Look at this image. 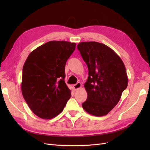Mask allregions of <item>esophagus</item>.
I'll use <instances>...</instances> for the list:
<instances>
[{
	"label": "esophagus",
	"instance_id": "esophagus-1",
	"mask_svg": "<svg viewBox=\"0 0 150 150\" xmlns=\"http://www.w3.org/2000/svg\"><path fill=\"white\" fill-rule=\"evenodd\" d=\"M81 86H82V85H81V84L80 83H77L76 84H74L73 86V87H74V89L75 90H77V89H79L81 87Z\"/></svg>",
	"mask_w": 150,
	"mask_h": 150
}]
</instances>
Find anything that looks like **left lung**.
<instances>
[{"label":"left lung","mask_w":150,"mask_h":150,"mask_svg":"<svg viewBox=\"0 0 150 150\" xmlns=\"http://www.w3.org/2000/svg\"><path fill=\"white\" fill-rule=\"evenodd\" d=\"M88 67V78L84 84L88 93L82 104L84 110L96 116L106 115L118 103L128 78L123 62L105 44L82 42L78 46Z\"/></svg>","instance_id":"obj_1"}]
</instances>
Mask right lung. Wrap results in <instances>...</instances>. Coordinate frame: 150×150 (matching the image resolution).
<instances>
[{
	"instance_id": "1",
	"label": "right lung",
	"mask_w": 150,
	"mask_h": 150,
	"mask_svg": "<svg viewBox=\"0 0 150 150\" xmlns=\"http://www.w3.org/2000/svg\"><path fill=\"white\" fill-rule=\"evenodd\" d=\"M76 43L52 40L31 52L22 69L21 90L29 107L42 119L63 111L71 96L65 83V65Z\"/></svg>"
}]
</instances>
